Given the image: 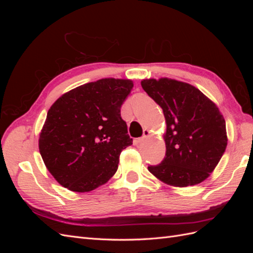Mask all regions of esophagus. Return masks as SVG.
Listing matches in <instances>:
<instances>
[{
  "label": "esophagus",
  "mask_w": 253,
  "mask_h": 253,
  "mask_svg": "<svg viewBox=\"0 0 253 253\" xmlns=\"http://www.w3.org/2000/svg\"><path fill=\"white\" fill-rule=\"evenodd\" d=\"M149 136H150V131H149V129H144L142 137H140V138H138V142H142L144 139H147Z\"/></svg>",
  "instance_id": "1"
}]
</instances>
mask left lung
Returning <instances> with one entry per match:
<instances>
[{"mask_svg": "<svg viewBox=\"0 0 253 253\" xmlns=\"http://www.w3.org/2000/svg\"><path fill=\"white\" fill-rule=\"evenodd\" d=\"M141 86L163 109L166 157L148 170L166 185H198L215 169L227 147L224 116L195 86L170 78L143 79Z\"/></svg>", "mask_w": 253, "mask_h": 253, "instance_id": "8db88e82", "label": "left lung"}]
</instances>
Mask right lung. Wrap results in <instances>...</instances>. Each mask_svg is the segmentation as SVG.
Segmentation results:
<instances>
[{
    "label": "right lung",
    "mask_w": 253,
    "mask_h": 253,
    "mask_svg": "<svg viewBox=\"0 0 253 253\" xmlns=\"http://www.w3.org/2000/svg\"><path fill=\"white\" fill-rule=\"evenodd\" d=\"M133 85L129 79H100L71 89L50 106L39 151L61 186L89 192L116 173L121 151L133 143L120 116Z\"/></svg>",
    "instance_id": "obj_1"
}]
</instances>
